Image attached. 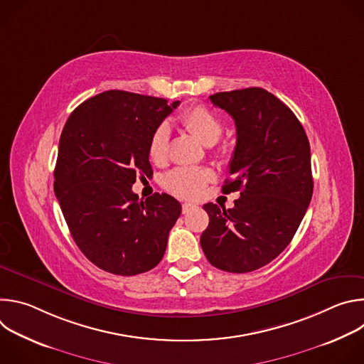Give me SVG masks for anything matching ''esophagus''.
Masks as SVG:
<instances>
[{
    "label": "esophagus",
    "instance_id": "34e87169",
    "mask_svg": "<svg viewBox=\"0 0 364 364\" xmlns=\"http://www.w3.org/2000/svg\"><path fill=\"white\" fill-rule=\"evenodd\" d=\"M193 209H196V204H193V203H184V204H183V213H184V215L188 213V212H191Z\"/></svg>",
    "mask_w": 364,
    "mask_h": 364
}]
</instances>
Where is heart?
Wrapping results in <instances>:
<instances>
[{
    "mask_svg": "<svg viewBox=\"0 0 364 364\" xmlns=\"http://www.w3.org/2000/svg\"><path fill=\"white\" fill-rule=\"evenodd\" d=\"M180 125L193 138L203 145H215L223 134L222 119L209 108L196 105L186 109L180 117ZM170 131L167 125H160L154 129L148 141V157L149 160L161 166L168 159ZM212 180V173L198 168H177L166 177V187L176 196L186 198L198 197L205 184Z\"/></svg>",
    "mask_w": 364,
    "mask_h": 364,
    "instance_id": "1",
    "label": "heart"
}]
</instances>
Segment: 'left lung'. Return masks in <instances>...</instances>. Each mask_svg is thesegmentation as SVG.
<instances>
[{
  "instance_id": "8db88e82",
  "label": "left lung",
  "mask_w": 364,
  "mask_h": 364,
  "mask_svg": "<svg viewBox=\"0 0 364 364\" xmlns=\"http://www.w3.org/2000/svg\"><path fill=\"white\" fill-rule=\"evenodd\" d=\"M236 125V146L223 193L235 207L207 203L200 245L218 269L245 274L269 264L289 245L313 197L306 134L294 112L262 87L210 96Z\"/></svg>"
}]
</instances>
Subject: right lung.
<instances>
[{"mask_svg": "<svg viewBox=\"0 0 364 364\" xmlns=\"http://www.w3.org/2000/svg\"><path fill=\"white\" fill-rule=\"evenodd\" d=\"M180 105L124 90L102 92L70 114L59 141L55 194L73 240L97 268L132 277L157 267L181 204L132 191L151 174L148 141Z\"/></svg>", "mask_w": 364, "mask_h": 364, "instance_id": "right-lung-1", "label": "right lung"}]
</instances>
